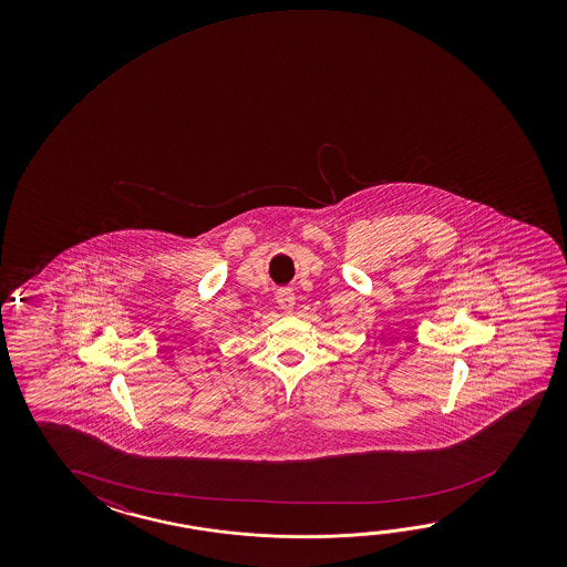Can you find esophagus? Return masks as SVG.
Returning <instances> with one entry per match:
<instances>
[{
	"label": "esophagus",
	"instance_id": "obj_1",
	"mask_svg": "<svg viewBox=\"0 0 567 567\" xmlns=\"http://www.w3.org/2000/svg\"><path fill=\"white\" fill-rule=\"evenodd\" d=\"M295 300H297V297H295L292 288H279V290H277V302H279V307L282 308V310L290 312V310L295 308Z\"/></svg>",
	"mask_w": 567,
	"mask_h": 567
}]
</instances>
